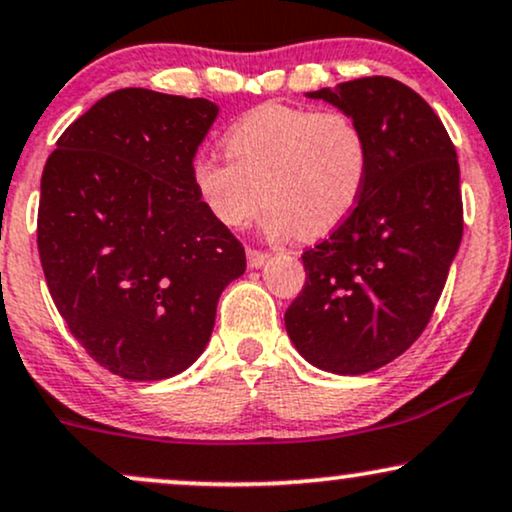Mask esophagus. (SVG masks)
Returning a JSON list of instances; mask_svg holds the SVG:
<instances>
[{"label":"esophagus","instance_id":"esophagus-1","mask_svg":"<svg viewBox=\"0 0 512 512\" xmlns=\"http://www.w3.org/2000/svg\"><path fill=\"white\" fill-rule=\"evenodd\" d=\"M267 260H269L267 252H262V250H248V267L257 269V267H262V264L267 262Z\"/></svg>","mask_w":512,"mask_h":512}]
</instances>
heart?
I'll list each match as a JSON object with an SVG mask.
<instances>
[{
    "mask_svg": "<svg viewBox=\"0 0 512 512\" xmlns=\"http://www.w3.org/2000/svg\"><path fill=\"white\" fill-rule=\"evenodd\" d=\"M226 155H195L193 188L226 229H245L267 202L264 231L319 238L353 212L369 169L362 128L343 112L269 102L233 123Z\"/></svg>",
    "mask_w": 512,
    "mask_h": 512,
    "instance_id": "b5f03b06",
    "label": "heart"
}]
</instances>
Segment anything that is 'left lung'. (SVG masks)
Wrapping results in <instances>:
<instances>
[{"instance_id": "8db88e82", "label": "left lung", "mask_w": 512, "mask_h": 512, "mask_svg": "<svg viewBox=\"0 0 512 512\" xmlns=\"http://www.w3.org/2000/svg\"><path fill=\"white\" fill-rule=\"evenodd\" d=\"M307 97L357 121L369 169L350 217L303 252L307 279L283 322L310 365L365 374L403 355L439 303L463 238L458 155L400 80L357 78Z\"/></svg>"}]
</instances>
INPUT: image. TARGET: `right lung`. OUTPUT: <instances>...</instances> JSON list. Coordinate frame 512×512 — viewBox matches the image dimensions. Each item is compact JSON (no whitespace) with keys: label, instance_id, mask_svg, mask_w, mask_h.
I'll return each instance as SVG.
<instances>
[{"label":"right lung","instance_id":"1","mask_svg":"<svg viewBox=\"0 0 512 512\" xmlns=\"http://www.w3.org/2000/svg\"><path fill=\"white\" fill-rule=\"evenodd\" d=\"M219 107L123 88L57 140L42 171L38 250L49 295L95 362L128 381L188 369L245 272V250L190 178Z\"/></svg>","mask_w":512,"mask_h":512}]
</instances>
